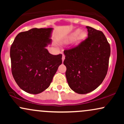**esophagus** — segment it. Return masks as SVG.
<instances>
[{"mask_svg":"<svg viewBox=\"0 0 124 124\" xmlns=\"http://www.w3.org/2000/svg\"><path fill=\"white\" fill-rule=\"evenodd\" d=\"M65 55H64V54H62V61H64V59H65Z\"/></svg>","mask_w":124,"mask_h":124,"instance_id":"esophagus-1","label":"esophagus"}]
</instances>
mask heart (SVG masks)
I'll use <instances>...</instances> for the list:
<instances>
[{
	"instance_id": "b5f03b06",
	"label": "heart",
	"mask_w": 124,
	"mask_h": 124,
	"mask_svg": "<svg viewBox=\"0 0 124 124\" xmlns=\"http://www.w3.org/2000/svg\"><path fill=\"white\" fill-rule=\"evenodd\" d=\"M86 35L87 34L85 31H80V30H76L69 35V37L67 38V41L72 40L75 38V44H78L83 41L86 37Z\"/></svg>"
}]
</instances>
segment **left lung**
Returning a JSON list of instances; mask_svg holds the SVG:
<instances>
[{
	"instance_id": "8db88e82",
	"label": "left lung",
	"mask_w": 124,
	"mask_h": 124,
	"mask_svg": "<svg viewBox=\"0 0 124 124\" xmlns=\"http://www.w3.org/2000/svg\"><path fill=\"white\" fill-rule=\"evenodd\" d=\"M86 28L88 37L63 52L67 82L72 90L81 94L92 92L103 82L107 73L111 52L103 32L89 26Z\"/></svg>"
}]
</instances>
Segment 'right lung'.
<instances>
[{
	"instance_id": "obj_1",
	"label": "right lung",
	"mask_w": 124,
	"mask_h": 124,
	"mask_svg": "<svg viewBox=\"0 0 124 124\" xmlns=\"http://www.w3.org/2000/svg\"><path fill=\"white\" fill-rule=\"evenodd\" d=\"M52 30L34 28L20 32L12 44L13 76L27 93L36 94L47 89L62 64V54L52 55L46 48L52 41Z\"/></svg>"
}]
</instances>
